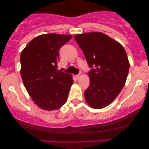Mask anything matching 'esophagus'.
<instances>
[{
	"instance_id": "34e87169",
	"label": "esophagus",
	"mask_w": 149,
	"mask_h": 149,
	"mask_svg": "<svg viewBox=\"0 0 149 149\" xmlns=\"http://www.w3.org/2000/svg\"><path fill=\"white\" fill-rule=\"evenodd\" d=\"M81 77H82V73H81V72L79 73V74H78V75H77V76H76V78L78 80L80 79V78H81Z\"/></svg>"
}]
</instances>
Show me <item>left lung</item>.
<instances>
[{"label":"left lung","mask_w":149,"mask_h":149,"mask_svg":"<svg viewBox=\"0 0 149 149\" xmlns=\"http://www.w3.org/2000/svg\"><path fill=\"white\" fill-rule=\"evenodd\" d=\"M74 38L92 68L85 101L92 109H103L113 102L125 84L130 68L127 53L120 42L102 32L77 34Z\"/></svg>","instance_id":"obj_1"}]
</instances>
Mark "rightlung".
Listing matches in <instances>:
<instances>
[{"label": "right lung", "instance_id": "1", "mask_svg": "<svg viewBox=\"0 0 149 149\" xmlns=\"http://www.w3.org/2000/svg\"><path fill=\"white\" fill-rule=\"evenodd\" d=\"M71 35L42 34L34 38L22 50L21 76L33 102L45 111L59 109L66 102L73 85L72 76L57 72L59 50Z\"/></svg>", "mask_w": 149, "mask_h": 149}]
</instances>
